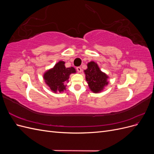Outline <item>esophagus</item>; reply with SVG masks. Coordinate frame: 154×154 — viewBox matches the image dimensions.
<instances>
[{
  "mask_svg": "<svg viewBox=\"0 0 154 154\" xmlns=\"http://www.w3.org/2000/svg\"><path fill=\"white\" fill-rule=\"evenodd\" d=\"M76 70H77V71L79 72H81L82 71V68H81L80 67H76Z\"/></svg>",
  "mask_w": 154,
  "mask_h": 154,
  "instance_id": "esophagus-1",
  "label": "esophagus"
}]
</instances>
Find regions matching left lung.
Masks as SVG:
<instances>
[{"label": "left lung", "mask_w": 154, "mask_h": 154, "mask_svg": "<svg viewBox=\"0 0 154 154\" xmlns=\"http://www.w3.org/2000/svg\"><path fill=\"white\" fill-rule=\"evenodd\" d=\"M87 69L85 70V79L89 86L90 89L94 93L101 92L105 85L108 84V76L106 74L101 72L94 62L87 63Z\"/></svg>", "instance_id": "1"}]
</instances>
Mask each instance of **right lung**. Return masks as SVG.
I'll use <instances>...</instances> for the list:
<instances>
[{"instance_id": "add662e5", "label": "right lung", "mask_w": 154, "mask_h": 154, "mask_svg": "<svg viewBox=\"0 0 154 154\" xmlns=\"http://www.w3.org/2000/svg\"><path fill=\"white\" fill-rule=\"evenodd\" d=\"M74 72L76 70L74 67H66L65 62L60 61L53 69L45 72L44 79L51 91L61 92L66 90L65 84L68 82L70 74Z\"/></svg>"}]
</instances>
